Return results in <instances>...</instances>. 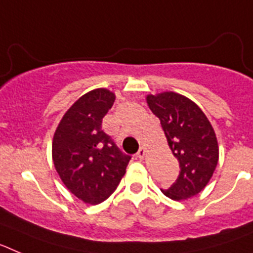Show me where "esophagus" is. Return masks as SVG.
Here are the masks:
<instances>
[{
	"label": "esophagus",
	"mask_w": 253,
	"mask_h": 253,
	"mask_svg": "<svg viewBox=\"0 0 253 253\" xmlns=\"http://www.w3.org/2000/svg\"><path fill=\"white\" fill-rule=\"evenodd\" d=\"M144 156H146V148H144V147H140L139 151H138V153H137V157L140 158V160H143V158H144Z\"/></svg>",
	"instance_id": "esophagus-1"
}]
</instances>
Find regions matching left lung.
<instances>
[{"label":"left lung","instance_id":"obj_1","mask_svg":"<svg viewBox=\"0 0 253 253\" xmlns=\"http://www.w3.org/2000/svg\"><path fill=\"white\" fill-rule=\"evenodd\" d=\"M147 104L160 119L180 173L162 193L172 200L195 196L208 185L219 158L215 131L202 109L186 96L166 91L147 95Z\"/></svg>","mask_w":253,"mask_h":253}]
</instances>
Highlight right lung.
<instances>
[{
	"label": "right lung",
	"instance_id": "add662e5",
	"mask_svg": "<svg viewBox=\"0 0 253 253\" xmlns=\"http://www.w3.org/2000/svg\"><path fill=\"white\" fill-rule=\"evenodd\" d=\"M115 93L95 88L69 107L55 129L51 157L67 189L86 204L106 200L125 175L130 156L102 130V118Z\"/></svg>",
	"mask_w": 253,
	"mask_h": 253
}]
</instances>
